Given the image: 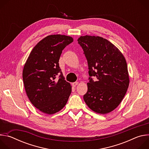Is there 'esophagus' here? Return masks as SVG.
I'll use <instances>...</instances> for the list:
<instances>
[{
  "mask_svg": "<svg viewBox=\"0 0 149 149\" xmlns=\"http://www.w3.org/2000/svg\"><path fill=\"white\" fill-rule=\"evenodd\" d=\"M78 84V82H73L72 84V86H73V87H75Z\"/></svg>",
  "mask_w": 149,
  "mask_h": 149,
  "instance_id": "obj_1",
  "label": "esophagus"
}]
</instances>
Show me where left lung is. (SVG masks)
I'll return each instance as SVG.
<instances>
[{"label": "left lung", "mask_w": 149, "mask_h": 149, "mask_svg": "<svg viewBox=\"0 0 149 149\" xmlns=\"http://www.w3.org/2000/svg\"><path fill=\"white\" fill-rule=\"evenodd\" d=\"M78 42L89 70L88 90L84 100L94 112L109 113L120 104L129 87L125 59L118 48L103 38L86 35Z\"/></svg>", "instance_id": "left-lung-1"}]
</instances>
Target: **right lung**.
I'll use <instances>...</instances> for the list:
<instances>
[{"mask_svg": "<svg viewBox=\"0 0 149 149\" xmlns=\"http://www.w3.org/2000/svg\"><path fill=\"white\" fill-rule=\"evenodd\" d=\"M73 40L65 35H49L35 45L25 64L22 76L26 94L35 107L45 114L62 109L71 94V86L63 76L59 59Z\"/></svg>", "mask_w": 149, "mask_h": 149, "instance_id": "1", "label": "right lung"}]
</instances>
